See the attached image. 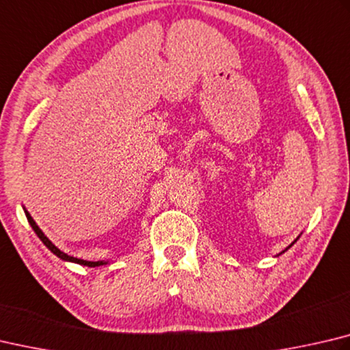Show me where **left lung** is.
Listing matches in <instances>:
<instances>
[{"label":"left lung","mask_w":350,"mask_h":350,"mask_svg":"<svg viewBox=\"0 0 350 350\" xmlns=\"http://www.w3.org/2000/svg\"><path fill=\"white\" fill-rule=\"evenodd\" d=\"M298 239H300V236H298V237H297V239H295V240H294V241H292V243H291V245H289V246H288V247H286V250H284V251H282V252H280V254H278V256H282V254H283V252H286V251H288V250H289V247H291V246H292V245H294V243H295V241H297V240H298ZM278 256H277V257H278Z\"/></svg>","instance_id":"1"}]
</instances>
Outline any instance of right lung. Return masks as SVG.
<instances>
[{
	"instance_id": "add662e5",
	"label": "right lung",
	"mask_w": 350,
	"mask_h": 350,
	"mask_svg": "<svg viewBox=\"0 0 350 350\" xmlns=\"http://www.w3.org/2000/svg\"><path fill=\"white\" fill-rule=\"evenodd\" d=\"M23 209H24V214H25V217H27V220H29V224H30V226H31V230L35 231V234L38 237H40V240L42 241L44 245H46L50 251H52L56 257L58 258H61V260H64V262H72V263H78V265H82V266H88V268H94V266H103V265H107L109 262H105V260H99V262H87V260H81V258H75V257H70V256H67L66 252H62L58 246H55L52 241H50V239L46 236V234L42 232V230L40 226L36 225V221L33 220V217H31L30 215V213L27 211V209H25V206H23Z\"/></svg>"
}]
</instances>
